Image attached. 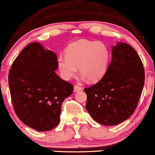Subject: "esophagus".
Returning <instances> with one entry per match:
<instances>
[{"mask_svg":"<svg viewBox=\"0 0 155 155\" xmlns=\"http://www.w3.org/2000/svg\"><path fill=\"white\" fill-rule=\"evenodd\" d=\"M82 90V87H80V86H78V85H75L74 87V92H77V91H79Z\"/></svg>","mask_w":155,"mask_h":155,"instance_id":"esophagus-1","label":"esophagus"}]
</instances>
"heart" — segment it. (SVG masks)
Wrapping results in <instances>:
<instances>
[{"instance_id": "obj_1", "label": "heart", "mask_w": 155, "mask_h": 155, "mask_svg": "<svg viewBox=\"0 0 155 155\" xmlns=\"http://www.w3.org/2000/svg\"><path fill=\"white\" fill-rule=\"evenodd\" d=\"M109 51L101 41L79 40L69 45L65 55L58 58V68L64 79L68 80L77 73V68L82 75L90 81H98L107 70Z\"/></svg>"}]
</instances>
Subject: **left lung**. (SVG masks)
I'll use <instances>...</instances> for the list:
<instances>
[{
	"instance_id": "obj_1",
	"label": "left lung",
	"mask_w": 155,
	"mask_h": 155,
	"mask_svg": "<svg viewBox=\"0 0 155 155\" xmlns=\"http://www.w3.org/2000/svg\"><path fill=\"white\" fill-rule=\"evenodd\" d=\"M112 58L101 79L85 88L86 109L103 125L113 126L130 118L137 108L144 84L142 60L129 44L113 46Z\"/></svg>"
}]
</instances>
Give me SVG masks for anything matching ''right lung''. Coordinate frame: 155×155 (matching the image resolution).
<instances>
[{
    "label": "right lung",
    "instance_id": "right-lung-1",
    "mask_svg": "<svg viewBox=\"0 0 155 155\" xmlns=\"http://www.w3.org/2000/svg\"><path fill=\"white\" fill-rule=\"evenodd\" d=\"M56 55L39 43L25 46L13 62L8 85L15 114L23 124L40 132L55 128L60 121L64 99L73 84L56 74Z\"/></svg>",
    "mask_w": 155,
    "mask_h": 155
}]
</instances>
